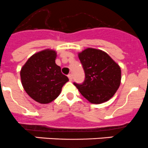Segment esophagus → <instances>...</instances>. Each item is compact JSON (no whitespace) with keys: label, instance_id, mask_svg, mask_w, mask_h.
Here are the masks:
<instances>
[{"label":"esophagus","instance_id":"obj_1","mask_svg":"<svg viewBox=\"0 0 148 148\" xmlns=\"http://www.w3.org/2000/svg\"><path fill=\"white\" fill-rule=\"evenodd\" d=\"M68 76V77H69L70 81H72L73 78V75L72 74H69Z\"/></svg>","mask_w":148,"mask_h":148}]
</instances>
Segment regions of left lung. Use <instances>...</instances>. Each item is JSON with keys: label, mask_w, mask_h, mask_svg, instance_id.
<instances>
[{"label": "left lung", "mask_w": 148, "mask_h": 148, "mask_svg": "<svg viewBox=\"0 0 148 148\" xmlns=\"http://www.w3.org/2000/svg\"><path fill=\"white\" fill-rule=\"evenodd\" d=\"M85 72L82 84L74 83L80 93L92 103L109 101L121 83V68L110 56L100 49L87 48L78 53Z\"/></svg>", "instance_id": "8db88e82"}]
</instances>
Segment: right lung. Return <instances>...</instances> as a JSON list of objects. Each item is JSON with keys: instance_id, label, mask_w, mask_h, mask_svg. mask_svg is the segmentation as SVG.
Wrapping results in <instances>:
<instances>
[{"instance_id": "obj_1", "label": "right lung", "mask_w": 148, "mask_h": 148, "mask_svg": "<svg viewBox=\"0 0 148 148\" xmlns=\"http://www.w3.org/2000/svg\"><path fill=\"white\" fill-rule=\"evenodd\" d=\"M57 53L45 49L29 58L20 72L22 86L32 99L49 103L58 98L62 86L69 80L55 63Z\"/></svg>"}]
</instances>
